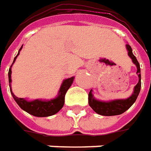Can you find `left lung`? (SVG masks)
Instances as JSON below:
<instances>
[{
  "label": "left lung",
  "instance_id": "1",
  "mask_svg": "<svg viewBox=\"0 0 151 151\" xmlns=\"http://www.w3.org/2000/svg\"><path fill=\"white\" fill-rule=\"evenodd\" d=\"M127 49L128 50V55L131 57L132 59V62L134 63L137 67V72L139 77V82L136 84L135 88H134V93L132 95L127 99L124 100H114L111 101H100L96 100L93 97L92 94V90L90 91L88 94V104L89 106L93 108V110L97 112V114L101 115V116H116V115L122 114L126 111L128 110L133 103L136 101V98L138 97L140 91V86H141V82H140V63L137 61L136 56L132 54V49L129 45H127Z\"/></svg>",
  "mask_w": 151,
  "mask_h": 151
}]
</instances>
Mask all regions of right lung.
<instances>
[{
    "instance_id": "right-lung-1",
    "label": "right lung",
    "mask_w": 151,
    "mask_h": 151,
    "mask_svg": "<svg viewBox=\"0 0 151 151\" xmlns=\"http://www.w3.org/2000/svg\"><path fill=\"white\" fill-rule=\"evenodd\" d=\"M22 49H19V50ZM19 52L14 58L15 62V58H17V56L19 55ZM9 76V83H10V89H11V93L12 94V97L15 99L16 103L19 106V107L21 109L25 111L26 112H28L29 114L33 115L35 116H39V117H45V116H50L52 115L56 114L58 111L63 106L64 104V98H65V94L67 93L68 88H70V86L73 82V77L69 78L68 79H65L63 82L62 85L60 87L59 92H58V96L56 98H54L53 100L50 101H42V100H34V101H26L24 98H19L16 96L14 95V93L11 91V68L9 69L8 73Z\"/></svg>"
}]
</instances>
